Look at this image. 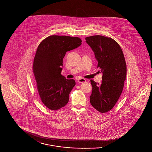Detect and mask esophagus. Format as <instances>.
<instances>
[{
	"instance_id": "obj_1",
	"label": "esophagus",
	"mask_w": 152,
	"mask_h": 152,
	"mask_svg": "<svg viewBox=\"0 0 152 152\" xmlns=\"http://www.w3.org/2000/svg\"><path fill=\"white\" fill-rule=\"evenodd\" d=\"M77 81L78 83H83L86 82V80L85 79H83V78H80V79H79L77 80Z\"/></svg>"
}]
</instances>
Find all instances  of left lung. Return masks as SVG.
I'll list each match as a JSON object with an SVG mask.
<instances>
[{
    "instance_id": "1",
    "label": "left lung",
    "mask_w": 152,
    "mask_h": 152,
    "mask_svg": "<svg viewBox=\"0 0 152 152\" xmlns=\"http://www.w3.org/2000/svg\"><path fill=\"white\" fill-rule=\"evenodd\" d=\"M97 60V68L102 73L101 84L91 80L92 86L90 102L101 113H105L115 105L122 93L126 76V65L123 51L115 40L101 35L86 37Z\"/></svg>"
}]
</instances>
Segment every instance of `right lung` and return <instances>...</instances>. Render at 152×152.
<instances>
[{
    "mask_svg": "<svg viewBox=\"0 0 152 152\" xmlns=\"http://www.w3.org/2000/svg\"><path fill=\"white\" fill-rule=\"evenodd\" d=\"M81 44L77 37L52 35L39 44L33 64L37 88L45 107L56 110L65 106L76 82L61 75L63 60L68 51Z\"/></svg>",
    "mask_w": 152,
    "mask_h": 152,
    "instance_id": "obj_1",
    "label": "right lung"
}]
</instances>
